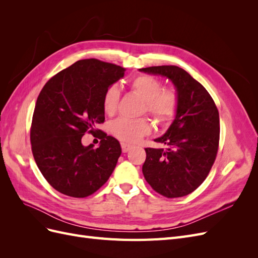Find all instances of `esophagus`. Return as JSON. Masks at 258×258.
Wrapping results in <instances>:
<instances>
[{
	"mask_svg": "<svg viewBox=\"0 0 258 258\" xmlns=\"http://www.w3.org/2000/svg\"><path fill=\"white\" fill-rule=\"evenodd\" d=\"M131 148V145L129 144H126V143H121V150H122V153H127L129 150Z\"/></svg>",
	"mask_w": 258,
	"mask_h": 258,
	"instance_id": "obj_1",
	"label": "esophagus"
}]
</instances>
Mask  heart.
Segmentation results:
<instances>
[{"instance_id": "obj_1", "label": "heart", "mask_w": 258, "mask_h": 258, "mask_svg": "<svg viewBox=\"0 0 258 258\" xmlns=\"http://www.w3.org/2000/svg\"><path fill=\"white\" fill-rule=\"evenodd\" d=\"M130 87L144 100V111H147L158 120H169L174 116L177 108V99L172 91H162L160 81L150 75H140L132 80ZM119 90L116 86L108 87L102 99L103 111L106 115H113L118 105ZM151 130L145 118H119L111 124V132L126 143H135Z\"/></svg>"}]
</instances>
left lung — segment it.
Here are the masks:
<instances>
[{
	"label": "left lung",
	"instance_id": "8db88e82",
	"mask_svg": "<svg viewBox=\"0 0 258 258\" xmlns=\"http://www.w3.org/2000/svg\"><path fill=\"white\" fill-rule=\"evenodd\" d=\"M167 77L176 91L177 108L166 134L154 141L167 148H145L142 172L154 190L167 198L184 197L205 181L220 141V115L212 97L198 81L175 66L139 69Z\"/></svg>",
	"mask_w": 258,
	"mask_h": 258
}]
</instances>
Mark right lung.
<instances>
[{"label":"right lung","mask_w":258,"mask_h":258,"mask_svg":"<svg viewBox=\"0 0 258 258\" xmlns=\"http://www.w3.org/2000/svg\"><path fill=\"white\" fill-rule=\"evenodd\" d=\"M126 69L97 59L75 62L45 84L31 127V145L41 173L54 189L85 198L104 185L121 154L119 142L103 131L105 90L122 79ZM86 131L101 140L84 147Z\"/></svg>","instance_id":"obj_1"}]
</instances>
